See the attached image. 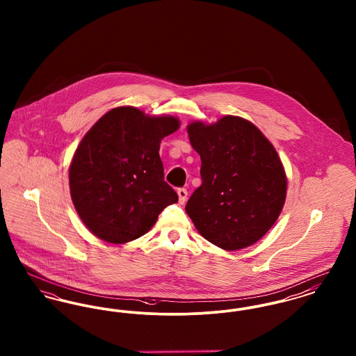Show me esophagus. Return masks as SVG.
I'll return each instance as SVG.
<instances>
[{"label": "esophagus", "mask_w": 356, "mask_h": 356, "mask_svg": "<svg viewBox=\"0 0 356 356\" xmlns=\"http://www.w3.org/2000/svg\"><path fill=\"white\" fill-rule=\"evenodd\" d=\"M177 195H179V202L181 204L186 203V196H188V191L186 188H179Z\"/></svg>", "instance_id": "obj_1"}]
</instances>
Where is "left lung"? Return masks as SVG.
<instances>
[{
	"label": "left lung",
	"instance_id": "8db88e82",
	"mask_svg": "<svg viewBox=\"0 0 356 356\" xmlns=\"http://www.w3.org/2000/svg\"><path fill=\"white\" fill-rule=\"evenodd\" d=\"M188 135L202 159V186L186 205L200 235L227 251L252 245L277 220L287 179L271 143L252 122L225 116L192 122Z\"/></svg>",
	"mask_w": 356,
	"mask_h": 356
}]
</instances>
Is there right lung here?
Segmentation results:
<instances>
[{"label": "right lung", "instance_id": "obj_1", "mask_svg": "<svg viewBox=\"0 0 356 356\" xmlns=\"http://www.w3.org/2000/svg\"><path fill=\"white\" fill-rule=\"evenodd\" d=\"M172 116L151 118L134 106L105 113L76 149L69 186L88 229L108 243L145 235L179 196L164 180L163 137L179 129Z\"/></svg>", "mask_w": 356, "mask_h": 356}]
</instances>
